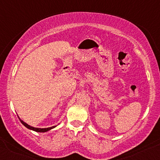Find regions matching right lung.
Masks as SVG:
<instances>
[{
	"mask_svg": "<svg viewBox=\"0 0 160 160\" xmlns=\"http://www.w3.org/2000/svg\"><path fill=\"white\" fill-rule=\"evenodd\" d=\"M20 120L21 123H22V124H23V125L25 126L26 128H29V129H30V130H32V131H36V132H46V131H49V130L54 128L56 127V126H53V127L47 128H33V127H32V126L29 125V124H26V123H25L24 122H22V121L21 120V119H20Z\"/></svg>",
	"mask_w": 160,
	"mask_h": 160,
	"instance_id": "obj_1",
	"label": "right lung"
}]
</instances>
